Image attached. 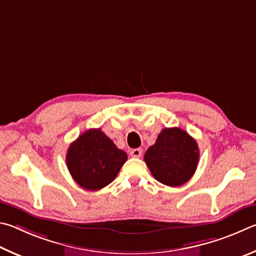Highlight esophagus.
I'll list each match as a JSON object with an SVG mask.
<instances>
[{
	"instance_id": "esophagus-1",
	"label": "esophagus",
	"mask_w": 256,
	"mask_h": 256,
	"mask_svg": "<svg viewBox=\"0 0 256 256\" xmlns=\"http://www.w3.org/2000/svg\"><path fill=\"white\" fill-rule=\"evenodd\" d=\"M142 153V150L140 148H136V150H132L130 152V155L132 156V158H140Z\"/></svg>"
}]
</instances>
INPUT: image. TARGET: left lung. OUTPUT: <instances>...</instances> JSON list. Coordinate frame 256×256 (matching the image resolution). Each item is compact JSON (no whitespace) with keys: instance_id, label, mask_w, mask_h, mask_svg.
<instances>
[{"instance_id":"left-lung-1","label":"left lung","mask_w":256,"mask_h":256,"mask_svg":"<svg viewBox=\"0 0 256 256\" xmlns=\"http://www.w3.org/2000/svg\"><path fill=\"white\" fill-rule=\"evenodd\" d=\"M144 160L158 182L180 186L190 180L198 166V144L181 128H165L146 150Z\"/></svg>"}]
</instances>
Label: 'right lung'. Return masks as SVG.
<instances>
[{
	"mask_svg": "<svg viewBox=\"0 0 256 256\" xmlns=\"http://www.w3.org/2000/svg\"><path fill=\"white\" fill-rule=\"evenodd\" d=\"M127 154L98 129H88L72 142L66 154L67 168L80 186L96 191L114 180Z\"/></svg>",
	"mask_w": 256,
	"mask_h": 256,
	"instance_id": "right-lung-1",
	"label": "right lung"
}]
</instances>
